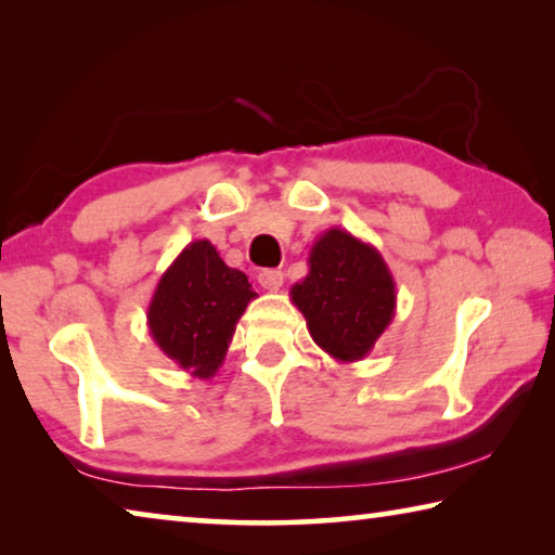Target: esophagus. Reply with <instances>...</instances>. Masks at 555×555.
<instances>
[{
	"mask_svg": "<svg viewBox=\"0 0 555 555\" xmlns=\"http://www.w3.org/2000/svg\"><path fill=\"white\" fill-rule=\"evenodd\" d=\"M259 286L267 288V291H279L281 284H284V274H281V269H264L259 271Z\"/></svg>",
	"mask_w": 555,
	"mask_h": 555,
	"instance_id": "1",
	"label": "esophagus"
}]
</instances>
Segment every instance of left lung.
<instances>
[{"label": "left lung", "instance_id": "8db88e82", "mask_svg": "<svg viewBox=\"0 0 555 555\" xmlns=\"http://www.w3.org/2000/svg\"><path fill=\"white\" fill-rule=\"evenodd\" d=\"M313 343L337 362L372 352L397 313V284L370 242L340 228L325 230L308 251V274L291 286Z\"/></svg>", "mask_w": 555, "mask_h": 555}]
</instances>
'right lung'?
<instances>
[{"instance_id": "obj_1", "label": "right lung", "mask_w": 555, "mask_h": 555, "mask_svg": "<svg viewBox=\"0 0 555 555\" xmlns=\"http://www.w3.org/2000/svg\"><path fill=\"white\" fill-rule=\"evenodd\" d=\"M251 298L257 294L247 274L224 264L212 242L195 240L158 279L146 311L149 333L183 372L210 379Z\"/></svg>"}]
</instances>
